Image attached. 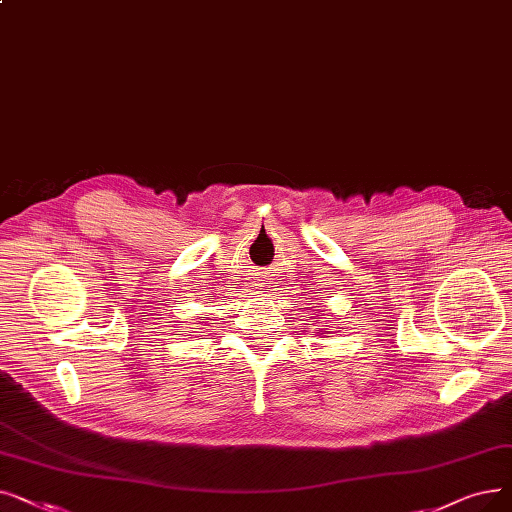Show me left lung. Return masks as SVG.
I'll return each mask as SVG.
<instances>
[{
	"label": "left lung",
	"instance_id": "8db88e82",
	"mask_svg": "<svg viewBox=\"0 0 512 512\" xmlns=\"http://www.w3.org/2000/svg\"><path fill=\"white\" fill-rule=\"evenodd\" d=\"M320 335H322V337L328 335V328H320Z\"/></svg>",
	"mask_w": 512,
	"mask_h": 512
}]
</instances>
